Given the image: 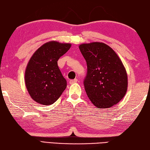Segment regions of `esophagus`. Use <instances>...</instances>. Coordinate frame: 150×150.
Returning <instances> with one entry per match:
<instances>
[{
  "mask_svg": "<svg viewBox=\"0 0 150 150\" xmlns=\"http://www.w3.org/2000/svg\"><path fill=\"white\" fill-rule=\"evenodd\" d=\"M77 81L78 80L77 79H71V80L69 81V83H70V84H73V83H77Z\"/></svg>",
  "mask_w": 150,
  "mask_h": 150,
  "instance_id": "obj_1",
  "label": "esophagus"
}]
</instances>
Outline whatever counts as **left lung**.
Returning a JSON list of instances; mask_svg holds the SVG:
<instances>
[{"mask_svg": "<svg viewBox=\"0 0 150 150\" xmlns=\"http://www.w3.org/2000/svg\"><path fill=\"white\" fill-rule=\"evenodd\" d=\"M79 47L87 62L84 87L91 103L100 108L118 103L126 93L128 75L117 54L103 42L82 44Z\"/></svg>", "mask_w": 150, "mask_h": 150, "instance_id": "1", "label": "left lung"}]
</instances>
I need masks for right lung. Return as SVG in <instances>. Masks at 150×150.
<instances>
[{
    "mask_svg": "<svg viewBox=\"0 0 150 150\" xmlns=\"http://www.w3.org/2000/svg\"><path fill=\"white\" fill-rule=\"evenodd\" d=\"M71 44L50 41L34 53L25 70V84L30 96L42 105L54 104L67 87V81L57 65V61Z\"/></svg>",
    "mask_w": 150,
    "mask_h": 150,
    "instance_id": "1",
    "label": "right lung"
}]
</instances>
